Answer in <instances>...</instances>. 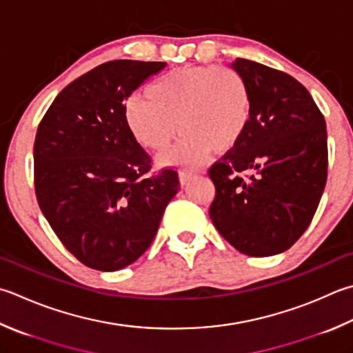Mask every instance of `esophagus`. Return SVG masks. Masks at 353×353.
Returning a JSON list of instances; mask_svg holds the SVG:
<instances>
[{
  "label": "esophagus",
  "mask_w": 353,
  "mask_h": 353,
  "mask_svg": "<svg viewBox=\"0 0 353 353\" xmlns=\"http://www.w3.org/2000/svg\"><path fill=\"white\" fill-rule=\"evenodd\" d=\"M195 178V175L192 174V172H185V170H183V172H179V183H181V185L184 188L185 184H188L189 181H192V179Z\"/></svg>",
  "instance_id": "34e87169"
}]
</instances>
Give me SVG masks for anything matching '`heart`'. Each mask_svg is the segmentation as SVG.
Here are the masks:
<instances>
[{
	"mask_svg": "<svg viewBox=\"0 0 353 353\" xmlns=\"http://www.w3.org/2000/svg\"><path fill=\"white\" fill-rule=\"evenodd\" d=\"M252 114L249 85L230 68L188 65L169 72L148 89V99L132 97L124 104L125 124L137 141L164 152L168 164L198 165L210 150L225 154L236 148Z\"/></svg>",
	"mask_w": 353,
	"mask_h": 353,
	"instance_id": "b5f03b06",
	"label": "heart"
}]
</instances>
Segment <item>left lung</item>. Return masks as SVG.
<instances>
[{
  "label": "left lung",
  "instance_id": "obj_1",
  "mask_svg": "<svg viewBox=\"0 0 353 353\" xmlns=\"http://www.w3.org/2000/svg\"><path fill=\"white\" fill-rule=\"evenodd\" d=\"M230 68L249 85L252 114L241 141L209 170L216 190L209 215L241 254L272 256L295 244L320 204L325 121L294 77L244 58Z\"/></svg>",
  "mask_w": 353,
  "mask_h": 353
}]
</instances>
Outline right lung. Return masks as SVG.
<instances>
[{"mask_svg":"<svg viewBox=\"0 0 353 353\" xmlns=\"http://www.w3.org/2000/svg\"><path fill=\"white\" fill-rule=\"evenodd\" d=\"M165 63L115 59L59 92L38 125L33 161L39 209L88 268L115 272L154 241L178 174L149 175L150 157L125 124L124 103Z\"/></svg>","mask_w":353,"mask_h":353,"instance_id":"add662e5","label":"right lung"}]
</instances>
